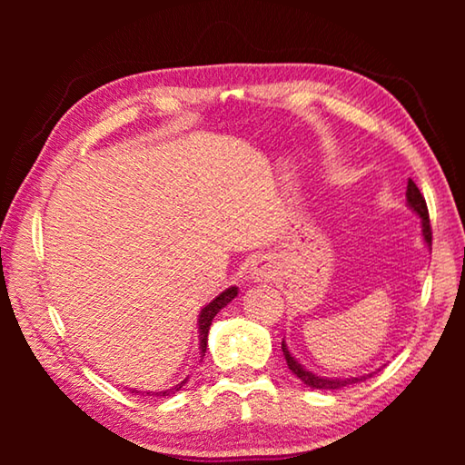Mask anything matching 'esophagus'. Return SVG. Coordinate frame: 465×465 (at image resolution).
I'll list each match as a JSON object with an SVG mask.
<instances>
[{
	"instance_id": "1",
	"label": "esophagus",
	"mask_w": 465,
	"mask_h": 465,
	"mask_svg": "<svg viewBox=\"0 0 465 465\" xmlns=\"http://www.w3.org/2000/svg\"><path fill=\"white\" fill-rule=\"evenodd\" d=\"M272 264L266 261V258H256V261H252L250 266V277L261 281V279H272Z\"/></svg>"
}]
</instances>
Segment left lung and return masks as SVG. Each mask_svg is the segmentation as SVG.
Masks as SVG:
<instances>
[{
  "mask_svg": "<svg viewBox=\"0 0 465 465\" xmlns=\"http://www.w3.org/2000/svg\"><path fill=\"white\" fill-rule=\"evenodd\" d=\"M406 203L408 207H411L416 215L420 217V225H422V240L427 246L430 248L432 243V232H430V222H429V209H427V203H424V196L420 194L419 186H416L412 180H408V188H406ZM281 349H282V355H285V361L291 371H293L299 380H302L308 388H313V390H341V388H346V385H352V383H359V381H365L371 377L373 373H367V375H361V377H322V375H316L312 373L305 369L299 361L291 355L289 349H287V342L285 338H282L281 342ZM380 371V369H377Z\"/></svg>",
  "mask_w": 465,
  "mask_h": 465,
  "instance_id": "obj_1",
  "label": "left lung"
}]
</instances>
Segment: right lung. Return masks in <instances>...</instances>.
Wrapping results in <instances>:
<instances>
[{
  "label": "right lung",
  "instance_id": "1",
  "mask_svg": "<svg viewBox=\"0 0 465 465\" xmlns=\"http://www.w3.org/2000/svg\"><path fill=\"white\" fill-rule=\"evenodd\" d=\"M238 295V287H230V289H225L223 293H219L213 302L211 303H207L204 305V308L201 310V313H199V351H201V357H204V351H207V336H209V328H211V322H213V318L217 316L219 313V310H223L227 303L232 302V299ZM188 381V377L184 381H180V383H176L174 388H170V390H163V391H145V393H149V396H170V393H176V391H180V388H183V385ZM133 393H143L141 390H131Z\"/></svg>",
  "mask_w": 465,
  "mask_h": 465
}]
</instances>
